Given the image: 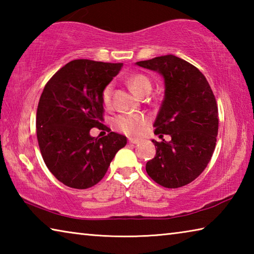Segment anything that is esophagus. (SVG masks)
<instances>
[{"label":"esophagus","instance_id":"esophagus-1","mask_svg":"<svg viewBox=\"0 0 254 254\" xmlns=\"http://www.w3.org/2000/svg\"><path fill=\"white\" fill-rule=\"evenodd\" d=\"M128 143H131V144H137V143H140V141L136 140V139H128Z\"/></svg>","mask_w":254,"mask_h":254}]
</instances>
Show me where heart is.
<instances>
[{
    "mask_svg": "<svg viewBox=\"0 0 254 254\" xmlns=\"http://www.w3.org/2000/svg\"><path fill=\"white\" fill-rule=\"evenodd\" d=\"M127 84L131 91L136 95H142L144 93H149L151 89V81L147 76L142 74H136L128 77ZM113 89V85L109 84L103 89L102 98L105 104H109L111 101V94ZM114 127L119 131L126 133L127 135H140L145 127H148V119L141 114H121L114 119Z\"/></svg>",
    "mask_w": 254,
    "mask_h": 254,
    "instance_id": "b5f03b06",
    "label": "heart"
}]
</instances>
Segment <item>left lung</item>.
Here are the masks:
<instances>
[{
  "label": "left lung",
  "mask_w": 254,
  "mask_h": 254,
  "mask_svg": "<svg viewBox=\"0 0 254 254\" xmlns=\"http://www.w3.org/2000/svg\"><path fill=\"white\" fill-rule=\"evenodd\" d=\"M159 72L165 97L153 127L154 134L171 140H152L156 156L145 165L148 175L166 188H178L195 180L213 156L218 132V110L205 76L191 64L174 55L135 63Z\"/></svg>",
  "instance_id": "left-lung-1"
}]
</instances>
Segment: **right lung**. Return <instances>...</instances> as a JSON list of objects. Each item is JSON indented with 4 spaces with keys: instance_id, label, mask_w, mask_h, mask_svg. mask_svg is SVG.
I'll return each instance as SVG.
<instances>
[{
    "instance_id": "obj_1",
    "label": "right lung",
    "mask_w": 254,
    "mask_h": 254,
    "mask_svg": "<svg viewBox=\"0 0 254 254\" xmlns=\"http://www.w3.org/2000/svg\"><path fill=\"white\" fill-rule=\"evenodd\" d=\"M123 64L77 59L56 72L45 86L37 109V137L46 166L60 183L86 189L104 177L111 161L127 144L115 132L102 137V93ZM109 132V131H107Z\"/></svg>"
}]
</instances>
